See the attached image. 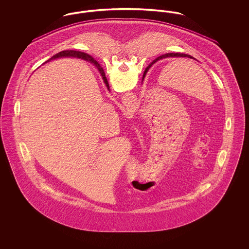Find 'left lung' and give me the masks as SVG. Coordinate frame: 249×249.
I'll return each instance as SVG.
<instances>
[{
  "instance_id": "8db88e82",
  "label": "left lung",
  "mask_w": 249,
  "mask_h": 249,
  "mask_svg": "<svg viewBox=\"0 0 249 249\" xmlns=\"http://www.w3.org/2000/svg\"><path fill=\"white\" fill-rule=\"evenodd\" d=\"M166 58H190V59H194V58H193V57H191L190 55L184 54V53H166L164 55H161V56H160V57H158L157 59H154V60L151 62V64H150L149 66H147V67H146V69L144 70V72H143V74H142V80H143V78H144V76H145L146 72H147V71L149 70V68L151 67V65H152V64H154L155 62H157L158 60L166 59Z\"/></svg>"
}]
</instances>
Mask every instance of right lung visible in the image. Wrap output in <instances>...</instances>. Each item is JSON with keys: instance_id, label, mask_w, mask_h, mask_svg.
<instances>
[{"instance_id": "add662e5", "label": "right lung", "mask_w": 249, "mask_h": 249, "mask_svg": "<svg viewBox=\"0 0 249 249\" xmlns=\"http://www.w3.org/2000/svg\"><path fill=\"white\" fill-rule=\"evenodd\" d=\"M70 57L71 58H81V59L88 60V61H90L91 63H93L95 67H97L98 71H100L101 75L103 76L104 82L107 85V89H109V84H108V81H107V76H106V73H105L104 69L101 67V65L92 57H90L89 55H88L86 53L80 52V51H75V50H64V51H61V52H59L58 54L54 55L52 58L48 59V61L52 60V59H59V58H70ZM48 61H46V62H48Z\"/></svg>"}]
</instances>
